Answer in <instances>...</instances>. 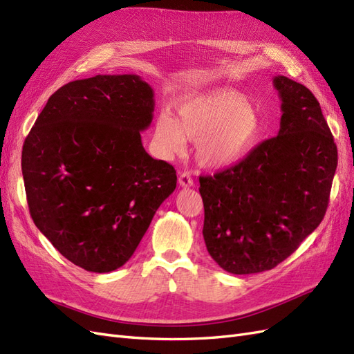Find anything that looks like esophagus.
<instances>
[{"label":"esophagus","mask_w":354,"mask_h":354,"mask_svg":"<svg viewBox=\"0 0 354 354\" xmlns=\"http://www.w3.org/2000/svg\"><path fill=\"white\" fill-rule=\"evenodd\" d=\"M178 185H180L181 187H190V186H194V178H192L190 174H187V173H181V174L178 176Z\"/></svg>","instance_id":"34e87169"}]
</instances>
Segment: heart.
I'll list each match as a JSON object with an SVG mask.
<instances>
[{"mask_svg": "<svg viewBox=\"0 0 354 354\" xmlns=\"http://www.w3.org/2000/svg\"><path fill=\"white\" fill-rule=\"evenodd\" d=\"M261 133L263 122L248 95L232 88H214L181 100L177 118L160 113L155 121L153 140L165 155L183 152L186 140L198 142V162L221 171L248 156Z\"/></svg>", "mask_w": 354, "mask_h": 354, "instance_id": "1", "label": "heart"}]
</instances>
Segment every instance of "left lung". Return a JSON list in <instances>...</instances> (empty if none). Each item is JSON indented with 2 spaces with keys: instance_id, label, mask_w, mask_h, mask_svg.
Returning a JSON list of instances; mask_svg holds the SVG:
<instances>
[{
  "instance_id": "8db88e82",
  "label": "left lung",
  "mask_w": 354,
  "mask_h": 354,
  "mask_svg": "<svg viewBox=\"0 0 354 354\" xmlns=\"http://www.w3.org/2000/svg\"><path fill=\"white\" fill-rule=\"evenodd\" d=\"M281 128L239 164L199 177L203 241L212 260L233 274L270 270L320 221L338 164L337 145L313 93L283 75Z\"/></svg>"
}]
</instances>
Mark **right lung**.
Instances as JSON below:
<instances>
[{
  "label": "right lung",
  "instance_id": "obj_1",
  "mask_svg": "<svg viewBox=\"0 0 354 354\" xmlns=\"http://www.w3.org/2000/svg\"><path fill=\"white\" fill-rule=\"evenodd\" d=\"M153 109L138 75H95L53 94L24 143L30 217L84 270L124 266L176 189L174 167L142 143Z\"/></svg>",
  "mask_w": 354,
  "mask_h": 354
}]
</instances>
